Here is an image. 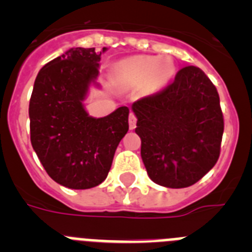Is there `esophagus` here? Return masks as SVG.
Here are the masks:
<instances>
[{
  "instance_id": "34e87169",
  "label": "esophagus",
  "mask_w": 252,
  "mask_h": 252,
  "mask_svg": "<svg viewBox=\"0 0 252 252\" xmlns=\"http://www.w3.org/2000/svg\"><path fill=\"white\" fill-rule=\"evenodd\" d=\"M136 116L133 115V113H130V117H128V127L130 130H135L136 127Z\"/></svg>"
}]
</instances>
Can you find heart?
I'll list each match as a JSON object with an SVG mask.
<instances>
[{
    "label": "heart",
    "instance_id": "b5f03b06",
    "mask_svg": "<svg viewBox=\"0 0 252 252\" xmlns=\"http://www.w3.org/2000/svg\"><path fill=\"white\" fill-rule=\"evenodd\" d=\"M173 58L136 55L120 60L113 66V79L122 88L144 86L149 92H157L170 82L175 74Z\"/></svg>",
    "mask_w": 252,
    "mask_h": 252
}]
</instances>
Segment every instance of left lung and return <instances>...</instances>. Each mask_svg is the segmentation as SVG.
Returning a JSON list of instances; mask_svg holds the SVG:
<instances>
[{"label": "left lung", "mask_w": 252, "mask_h": 252, "mask_svg": "<svg viewBox=\"0 0 252 252\" xmlns=\"http://www.w3.org/2000/svg\"><path fill=\"white\" fill-rule=\"evenodd\" d=\"M131 108L137 117L142 161L154 183L186 188L215 166L223 115L217 90L202 69L184 66L173 83Z\"/></svg>", "instance_id": "1"}]
</instances>
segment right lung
Masks as SVG:
<instances>
[{"label":"right lung","instance_id":"1","mask_svg":"<svg viewBox=\"0 0 252 252\" xmlns=\"http://www.w3.org/2000/svg\"><path fill=\"white\" fill-rule=\"evenodd\" d=\"M106 50L69 49L40 69L31 93V145L49 177L66 188L101 184L128 131L127 107L101 119L84 110L83 101L91 84H97L101 54Z\"/></svg>","mask_w":252,"mask_h":252}]
</instances>
